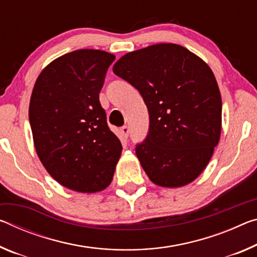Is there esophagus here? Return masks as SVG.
I'll use <instances>...</instances> for the list:
<instances>
[{
	"label": "esophagus",
	"instance_id": "34e87169",
	"mask_svg": "<svg viewBox=\"0 0 257 257\" xmlns=\"http://www.w3.org/2000/svg\"><path fill=\"white\" fill-rule=\"evenodd\" d=\"M121 133H122V136H123L124 138H128V136H129V127H127V125L122 127Z\"/></svg>",
	"mask_w": 257,
	"mask_h": 257
}]
</instances>
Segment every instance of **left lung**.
<instances>
[{"instance_id":"obj_1","label":"left lung","mask_w":257,"mask_h":257,"mask_svg":"<svg viewBox=\"0 0 257 257\" xmlns=\"http://www.w3.org/2000/svg\"><path fill=\"white\" fill-rule=\"evenodd\" d=\"M114 74L134 85L149 109L136 156L154 184L181 187L208 165L222 127V98L210 67L186 48L159 43L122 56Z\"/></svg>"}]
</instances>
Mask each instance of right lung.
I'll list each match as a JSON object with an SVG mask.
<instances>
[{
  "mask_svg": "<svg viewBox=\"0 0 257 257\" xmlns=\"http://www.w3.org/2000/svg\"><path fill=\"white\" fill-rule=\"evenodd\" d=\"M115 56L81 49L51 62L34 84L30 123L41 162L76 192H98L112 182L122 145L109 130L99 92Z\"/></svg>",
  "mask_w": 257,
  "mask_h": 257,
  "instance_id": "obj_1",
  "label": "right lung"
}]
</instances>
